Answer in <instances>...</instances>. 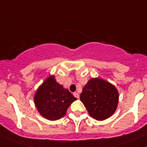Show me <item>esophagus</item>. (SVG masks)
Wrapping results in <instances>:
<instances>
[{
  "label": "esophagus",
  "instance_id": "obj_1",
  "mask_svg": "<svg viewBox=\"0 0 147 147\" xmlns=\"http://www.w3.org/2000/svg\"><path fill=\"white\" fill-rule=\"evenodd\" d=\"M74 96L75 97H76V98H77V99L80 98V95H79L78 93H76V92L74 93Z\"/></svg>",
  "mask_w": 147,
  "mask_h": 147
}]
</instances>
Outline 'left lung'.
<instances>
[{
    "instance_id": "obj_1",
    "label": "left lung",
    "mask_w": 147,
    "mask_h": 147,
    "mask_svg": "<svg viewBox=\"0 0 147 147\" xmlns=\"http://www.w3.org/2000/svg\"><path fill=\"white\" fill-rule=\"evenodd\" d=\"M80 100L91 117L104 120L116 111L119 93L114 85L96 77L89 80L84 86L80 94Z\"/></svg>"
}]
</instances>
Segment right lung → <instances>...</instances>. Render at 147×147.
I'll use <instances>...</instances> for the list:
<instances>
[{
    "instance_id": "1",
    "label": "right lung",
    "mask_w": 147,
    "mask_h": 147,
    "mask_svg": "<svg viewBox=\"0 0 147 147\" xmlns=\"http://www.w3.org/2000/svg\"><path fill=\"white\" fill-rule=\"evenodd\" d=\"M76 100L67 88L56 82L53 75L44 81L34 95L38 111L49 120H59L65 116L69 106Z\"/></svg>"
}]
</instances>
